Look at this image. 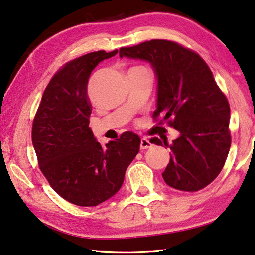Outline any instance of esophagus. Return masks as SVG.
I'll list each match as a JSON object with an SVG mask.
<instances>
[{"label": "esophagus", "instance_id": "1", "mask_svg": "<svg viewBox=\"0 0 255 255\" xmlns=\"http://www.w3.org/2000/svg\"><path fill=\"white\" fill-rule=\"evenodd\" d=\"M150 147H153L152 141L147 139V138H141V139H140V149H147V148H150Z\"/></svg>", "mask_w": 255, "mask_h": 255}]
</instances>
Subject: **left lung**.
<instances>
[{
	"label": "left lung",
	"mask_w": 255,
	"mask_h": 255,
	"mask_svg": "<svg viewBox=\"0 0 255 255\" xmlns=\"http://www.w3.org/2000/svg\"><path fill=\"white\" fill-rule=\"evenodd\" d=\"M120 57L141 59L152 65L157 80L153 117L180 132L171 145L170 163L162 176L181 191L204 189L221 173L231 147V109L210 68L195 51L178 42L153 39L119 50Z\"/></svg>",
	"instance_id": "left-lung-1"
}]
</instances>
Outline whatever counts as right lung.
Segmentation results:
<instances>
[{"instance_id": "obj_1", "label": "right lung", "mask_w": 255, "mask_h": 255, "mask_svg": "<svg viewBox=\"0 0 255 255\" xmlns=\"http://www.w3.org/2000/svg\"><path fill=\"white\" fill-rule=\"evenodd\" d=\"M118 53L94 51L66 63L47 85L32 124V145L50 187L71 204L98 206L122 188L127 167L139 152L131 131L101 146L89 127L90 75Z\"/></svg>"}]
</instances>
